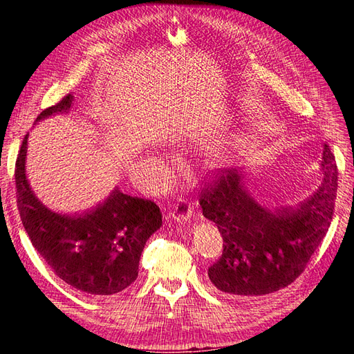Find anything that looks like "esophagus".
I'll use <instances>...</instances> for the list:
<instances>
[{"label": "esophagus", "instance_id": "esophagus-1", "mask_svg": "<svg viewBox=\"0 0 354 354\" xmlns=\"http://www.w3.org/2000/svg\"><path fill=\"white\" fill-rule=\"evenodd\" d=\"M168 216L174 223H178V224L186 223L190 218V216H192L190 203L186 199H183V198L177 199V202L174 203V207H173V209L169 211Z\"/></svg>", "mask_w": 354, "mask_h": 354}]
</instances>
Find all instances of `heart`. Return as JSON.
<instances>
[{"mask_svg": "<svg viewBox=\"0 0 354 354\" xmlns=\"http://www.w3.org/2000/svg\"><path fill=\"white\" fill-rule=\"evenodd\" d=\"M229 164V156L226 153H220L216 159H214V165L216 168H224Z\"/></svg>", "mask_w": 354, "mask_h": 354, "instance_id": "1", "label": "heart"}]
</instances>
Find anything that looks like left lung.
Returning a JSON list of instances; mask_svg holds the SVG:
<instances>
[{
	"label": "left lung",
	"instance_id": "1",
	"mask_svg": "<svg viewBox=\"0 0 354 354\" xmlns=\"http://www.w3.org/2000/svg\"><path fill=\"white\" fill-rule=\"evenodd\" d=\"M320 169L322 183L297 208L263 207L236 168L201 192L203 217L216 223L224 242L220 260L208 269L214 286L230 297L266 295L304 272L330 226L337 198L338 169L326 143Z\"/></svg>",
	"mask_w": 354,
	"mask_h": 354
}]
</instances>
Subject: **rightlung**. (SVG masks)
<instances>
[{"label":"right lung","instance_id":"add662e5","mask_svg":"<svg viewBox=\"0 0 354 354\" xmlns=\"http://www.w3.org/2000/svg\"><path fill=\"white\" fill-rule=\"evenodd\" d=\"M73 95L42 111L37 122L68 113ZM28 136L16 160L17 207L28 236L55 273L87 295L124 291L138 276V261L147 239L162 226L155 202L125 195L115 187L104 202L78 216L48 209L26 177Z\"/></svg>","mask_w":354,"mask_h":354}]
</instances>
